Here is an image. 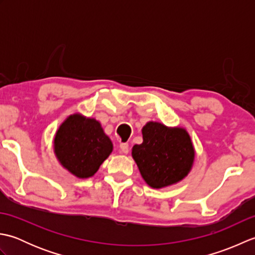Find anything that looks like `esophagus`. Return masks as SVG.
Here are the masks:
<instances>
[{"mask_svg": "<svg viewBox=\"0 0 255 255\" xmlns=\"http://www.w3.org/2000/svg\"><path fill=\"white\" fill-rule=\"evenodd\" d=\"M119 150H121V152H122V153L127 154V153L129 152V145H128V143L124 142V143H121V144H119Z\"/></svg>", "mask_w": 255, "mask_h": 255, "instance_id": "34e87169", "label": "esophagus"}]
</instances>
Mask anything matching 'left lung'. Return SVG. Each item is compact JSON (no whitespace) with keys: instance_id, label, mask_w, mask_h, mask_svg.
<instances>
[{"instance_id":"1","label":"left lung","mask_w":255,"mask_h":255,"mask_svg":"<svg viewBox=\"0 0 255 255\" xmlns=\"http://www.w3.org/2000/svg\"><path fill=\"white\" fill-rule=\"evenodd\" d=\"M142 138L141 144L133 145L131 154L149 186H169L188 174L195 151L185 129L149 122L142 128Z\"/></svg>"}]
</instances>
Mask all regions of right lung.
<instances>
[{"mask_svg": "<svg viewBox=\"0 0 255 255\" xmlns=\"http://www.w3.org/2000/svg\"><path fill=\"white\" fill-rule=\"evenodd\" d=\"M53 148L63 167L77 177L88 178L108 158L113 143L99 122L74 114L59 127Z\"/></svg>", "mask_w": 255, "mask_h": 255, "instance_id": "right-lung-1", "label": "right lung"}]
</instances>
